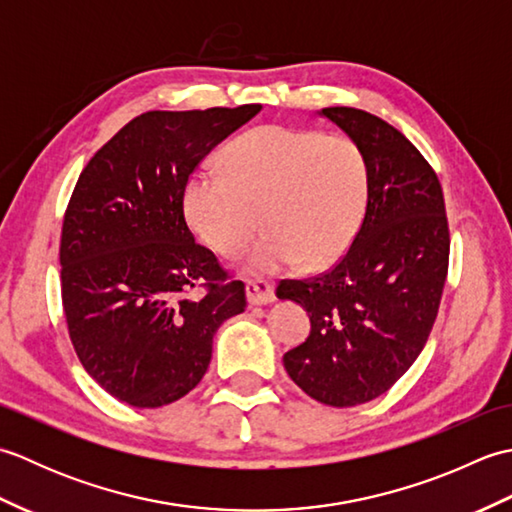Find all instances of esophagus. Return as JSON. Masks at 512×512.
I'll return each mask as SVG.
<instances>
[{
    "label": "esophagus",
    "instance_id": "obj_1",
    "mask_svg": "<svg viewBox=\"0 0 512 512\" xmlns=\"http://www.w3.org/2000/svg\"><path fill=\"white\" fill-rule=\"evenodd\" d=\"M246 299L250 306H266L275 301V284L268 279H253L246 284Z\"/></svg>",
    "mask_w": 512,
    "mask_h": 512
}]
</instances>
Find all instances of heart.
Segmentation results:
<instances>
[{
  "instance_id": "heart-1",
  "label": "heart",
  "mask_w": 512,
  "mask_h": 512,
  "mask_svg": "<svg viewBox=\"0 0 512 512\" xmlns=\"http://www.w3.org/2000/svg\"><path fill=\"white\" fill-rule=\"evenodd\" d=\"M222 169L195 173L184 193L193 233L220 257L244 253L259 217L268 235L250 264L264 273L328 268L361 231L369 167L350 136L264 125L226 149Z\"/></svg>"
}]
</instances>
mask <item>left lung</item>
Instances as JSON below:
<instances>
[{"label":"left lung","instance_id":"1","mask_svg":"<svg viewBox=\"0 0 512 512\" xmlns=\"http://www.w3.org/2000/svg\"><path fill=\"white\" fill-rule=\"evenodd\" d=\"M363 149L369 198L354 244L328 273L286 279L312 330L284 354L290 378L314 400L354 407L407 372L438 317L449 270V222L436 171L396 127L354 107H323Z\"/></svg>","mask_w":512,"mask_h":512}]
</instances>
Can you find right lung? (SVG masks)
Segmentation results:
<instances>
[{"label": "right lung", "instance_id": "obj_1", "mask_svg": "<svg viewBox=\"0 0 512 512\" xmlns=\"http://www.w3.org/2000/svg\"><path fill=\"white\" fill-rule=\"evenodd\" d=\"M259 110L145 112L76 182L59 248L65 321L85 372L127 405L187 396L211 363L217 328L246 308L242 281L189 231L184 191L204 156Z\"/></svg>", "mask_w": 512, "mask_h": 512}]
</instances>
